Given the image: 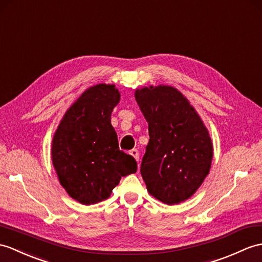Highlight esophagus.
Wrapping results in <instances>:
<instances>
[{
    "label": "esophagus",
    "mask_w": 262,
    "mask_h": 262,
    "mask_svg": "<svg viewBox=\"0 0 262 262\" xmlns=\"http://www.w3.org/2000/svg\"><path fill=\"white\" fill-rule=\"evenodd\" d=\"M130 155L134 157V159H135L137 162L139 161V153H138V150L137 149H133L132 151H130Z\"/></svg>",
    "instance_id": "esophagus-1"
}]
</instances>
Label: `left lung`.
<instances>
[{
    "mask_svg": "<svg viewBox=\"0 0 262 262\" xmlns=\"http://www.w3.org/2000/svg\"><path fill=\"white\" fill-rule=\"evenodd\" d=\"M135 99L148 123L141 174L150 195L173 205L203 183L213 157L210 134L186 97L171 86L144 87Z\"/></svg>",
    "mask_w": 262,
    "mask_h": 262,
    "instance_id": "obj_1",
    "label": "left lung"
}]
</instances>
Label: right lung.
Returning <instances> with one entry per match:
<instances>
[{
  "mask_svg": "<svg viewBox=\"0 0 262 262\" xmlns=\"http://www.w3.org/2000/svg\"><path fill=\"white\" fill-rule=\"evenodd\" d=\"M120 99L115 84L99 83L72 103L54 133L52 163L60 184L81 204L108 199L137 163L118 147L112 113Z\"/></svg>",
  "mask_w": 262,
  "mask_h": 262,
  "instance_id": "add662e5",
  "label": "right lung"
}]
</instances>
